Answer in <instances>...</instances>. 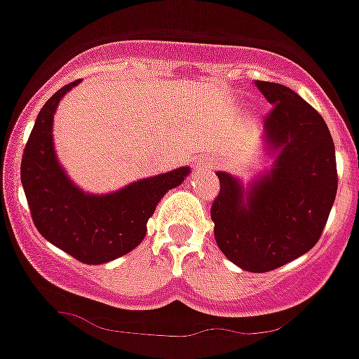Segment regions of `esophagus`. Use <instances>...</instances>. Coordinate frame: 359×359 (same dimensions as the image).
Masks as SVG:
<instances>
[{
	"mask_svg": "<svg viewBox=\"0 0 359 359\" xmlns=\"http://www.w3.org/2000/svg\"><path fill=\"white\" fill-rule=\"evenodd\" d=\"M199 167H205V169H207V165L205 163H199Z\"/></svg>",
	"mask_w": 359,
	"mask_h": 359,
	"instance_id": "esophagus-1",
	"label": "esophagus"
}]
</instances>
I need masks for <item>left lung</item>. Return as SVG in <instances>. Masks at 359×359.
Returning a JSON list of instances; mask_svg holds the SVG:
<instances>
[{"label":"left lung","instance_id":"8db88e82","mask_svg":"<svg viewBox=\"0 0 359 359\" xmlns=\"http://www.w3.org/2000/svg\"><path fill=\"white\" fill-rule=\"evenodd\" d=\"M271 104L264 147L273 163L244 187L219 170L212 205L219 250L241 269L264 273L309 252L336 198L334 142L318 111L287 86L255 81Z\"/></svg>","mask_w":359,"mask_h":359}]
</instances>
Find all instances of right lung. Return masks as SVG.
<instances>
[{
  "mask_svg": "<svg viewBox=\"0 0 359 359\" xmlns=\"http://www.w3.org/2000/svg\"><path fill=\"white\" fill-rule=\"evenodd\" d=\"M79 82L61 88L39 111L25 145L21 183L44 239L84 264H106L144 241L156 205L170 189L182 185L190 167L144 177L109 194L79 189L57 160L52 135L57 106Z\"/></svg>",
  "mask_w": 359,
  "mask_h": 359,
  "instance_id": "1",
  "label": "right lung"
}]
</instances>
